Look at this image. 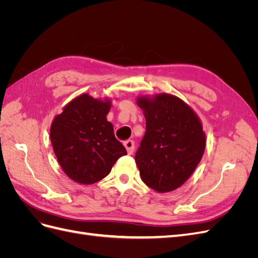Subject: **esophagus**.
Returning a JSON list of instances; mask_svg holds the SVG:
<instances>
[{
    "label": "esophagus",
    "mask_w": 258,
    "mask_h": 258,
    "mask_svg": "<svg viewBox=\"0 0 258 258\" xmlns=\"http://www.w3.org/2000/svg\"><path fill=\"white\" fill-rule=\"evenodd\" d=\"M124 147H126V150L128 152V154H132L135 151V142L132 141V140H128V141H126L123 143Z\"/></svg>",
    "instance_id": "1"
}]
</instances>
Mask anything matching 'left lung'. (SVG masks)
<instances>
[{
  "label": "left lung",
  "instance_id": "obj_1",
  "mask_svg": "<svg viewBox=\"0 0 258 258\" xmlns=\"http://www.w3.org/2000/svg\"><path fill=\"white\" fill-rule=\"evenodd\" d=\"M138 105L146 119L135 157L140 175L156 191H172L188 179L205 153L201 122L184 101L167 93L138 98Z\"/></svg>",
  "mask_w": 258,
  "mask_h": 258
}]
</instances>
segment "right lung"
Instances as JSON below:
<instances>
[{"label": "right lung", "mask_w": 258, "mask_h": 258, "mask_svg": "<svg viewBox=\"0 0 258 258\" xmlns=\"http://www.w3.org/2000/svg\"><path fill=\"white\" fill-rule=\"evenodd\" d=\"M110 100H97L84 93L54 117L50 140L64 173L80 184H93L111 172L117 159L127 155L114 136L106 115Z\"/></svg>", "instance_id": "right-lung-1"}]
</instances>
